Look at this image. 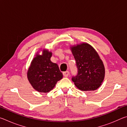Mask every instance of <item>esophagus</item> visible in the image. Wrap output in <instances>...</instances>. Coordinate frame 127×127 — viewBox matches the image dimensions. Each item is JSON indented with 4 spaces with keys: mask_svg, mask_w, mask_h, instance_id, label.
Segmentation results:
<instances>
[{
    "mask_svg": "<svg viewBox=\"0 0 127 127\" xmlns=\"http://www.w3.org/2000/svg\"><path fill=\"white\" fill-rule=\"evenodd\" d=\"M69 71H66V72H63V75L64 77H68L69 76Z\"/></svg>",
    "mask_w": 127,
    "mask_h": 127,
    "instance_id": "1",
    "label": "esophagus"
}]
</instances>
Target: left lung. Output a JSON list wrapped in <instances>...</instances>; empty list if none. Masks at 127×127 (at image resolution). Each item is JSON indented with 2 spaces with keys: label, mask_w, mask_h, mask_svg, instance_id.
<instances>
[{
  "label": "left lung",
  "mask_w": 127,
  "mask_h": 127,
  "mask_svg": "<svg viewBox=\"0 0 127 127\" xmlns=\"http://www.w3.org/2000/svg\"><path fill=\"white\" fill-rule=\"evenodd\" d=\"M77 74L72 81L82 91H94L99 87L105 77V68L96 50L87 43L73 46Z\"/></svg>",
  "instance_id": "8db88e82"
}]
</instances>
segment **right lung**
<instances>
[{
  "label": "right lung",
  "mask_w": 127,
  "mask_h": 127,
  "mask_svg": "<svg viewBox=\"0 0 127 127\" xmlns=\"http://www.w3.org/2000/svg\"><path fill=\"white\" fill-rule=\"evenodd\" d=\"M52 53L44 50L42 55H36L27 72V77L33 89L46 93L55 87L58 81L63 78L57 64L50 61Z\"/></svg>",
  "instance_id": "right-lung-1"
}]
</instances>
